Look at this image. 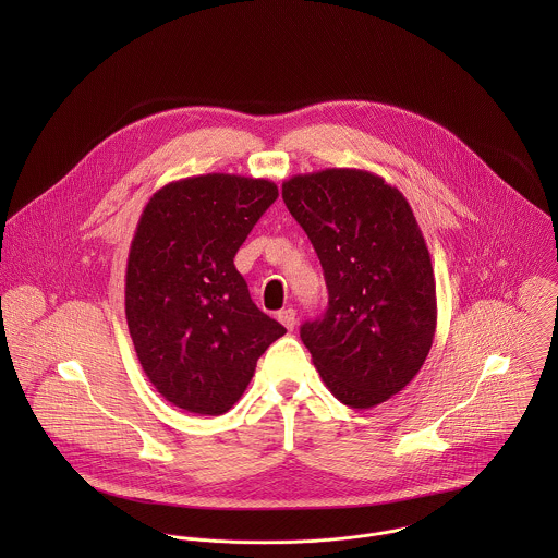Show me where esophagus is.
Wrapping results in <instances>:
<instances>
[{
	"label": "esophagus",
	"mask_w": 558,
	"mask_h": 558,
	"mask_svg": "<svg viewBox=\"0 0 558 558\" xmlns=\"http://www.w3.org/2000/svg\"><path fill=\"white\" fill-rule=\"evenodd\" d=\"M279 322L288 328V330H294V326H296V312L292 310V307H288V310H283V312H279Z\"/></svg>",
	"instance_id": "obj_1"
}]
</instances>
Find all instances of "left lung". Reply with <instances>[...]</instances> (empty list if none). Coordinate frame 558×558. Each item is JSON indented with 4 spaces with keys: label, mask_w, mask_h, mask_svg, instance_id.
I'll return each instance as SVG.
<instances>
[{
    "label": "left lung",
    "mask_w": 558,
    "mask_h": 558,
    "mask_svg": "<svg viewBox=\"0 0 558 558\" xmlns=\"http://www.w3.org/2000/svg\"><path fill=\"white\" fill-rule=\"evenodd\" d=\"M283 202L312 240L328 290L301 339L328 391L365 410L423 367L436 332L432 257L408 199L385 178L348 167L299 173Z\"/></svg>",
    "instance_id": "left-lung-1"
}]
</instances>
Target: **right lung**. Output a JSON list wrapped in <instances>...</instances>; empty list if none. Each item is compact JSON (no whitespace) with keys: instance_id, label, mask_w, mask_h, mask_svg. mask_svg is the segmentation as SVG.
Wrapping results in <instances>:
<instances>
[{"instance_id":"right-lung-1","label":"right lung","mask_w":558,"mask_h":558,"mask_svg":"<svg viewBox=\"0 0 558 558\" xmlns=\"http://www.w3.org/2000/svg\"><path fill=\"white\" fill-rule=\"evenodd\" d=\"M277 195L264 178L206 173L165 184L140 217L126 262L129 332L148 380L186 412H228L286 332L255 307L234 266Z\"/></svg>"}]
</instances>
